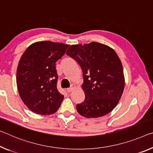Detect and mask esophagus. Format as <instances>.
Returning a JSON list of instances; mask_svg holds the SVG:
<instances>
[{"mask_svg":"<svg viewBox=\"0 0 153 153\" xmlns=\"http://www.w3.org/2000/svg\"><path fill=\"white\" fill-rule=\"evenodd\" d=\"M75 87H76V86H75L74 84H71V87L67 89V93H71V92H72L73 91H74V89L75 88Z\"/></svg>","mask_w":153,"mask_h":153,"instance_id":"1","label":"esophagus"}]
</instances>
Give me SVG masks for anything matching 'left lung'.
I'll list each match as a JSON object with an SVG mask.
<instances>
[{
	"instance_id": "obj_1",
	"label": "left lung",
	"mask_w": 153,
	"mask_h": 153,
	"mask_svg": "<svg viewBox=\"0 0 153 153\" xmlns=\"http://www.w3.org/2000/svg\"><path fill=\"white\" fill-rule=\"evenodd\" d=\"M66 54L76 60L83 72L85 99L77 104V112L86 118L108 114L119 102L125 87L122 63L115 51L93 42L72 45Z\"/></svg>"
}]
</instances>
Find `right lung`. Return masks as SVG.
<instances>
[{
  "instance_id": "right-lung-1",
  "label": "right lung",
  "mask_w": 153,
  "mask_h": 153,
  "mask_svg": "<svg viewBox=\"0 0 153 153\" xmlns=\"http://www.w3.org/2000/svg\"><path fill=\"white\" fill-rule=\"evenodd\" d=\"M69 45L50 41L33 43L22 56L16 82L22 100L37 114L55 113L64 99L57 89L56 62Z\"/></svg>"
}]
</instances>
